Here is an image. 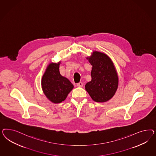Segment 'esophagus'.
I'll use <instances>...</instances> for the list:
<instances>
[{
  "mask_svg": "<svg viewBox=\"0 0 156 156\" xmlns=\"http://www.w3.org/2000/svg\"><path fill=\"white\" fill-rule=\"evenodd\" d=\"M77 86L78 87H83V83L82 82H79V83H78L77 84Z\"/></svg>",
  "mask_w": 156,
  "mask_h": 156,
  "instance_id": "esophagus-1",
  "label": "esophagus"
}]
</instances>
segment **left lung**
I'll return each instance as SVG.
<instances>
[{"label": "left lung", "instance_id": "1", "mask_svg": "<svg viewBox=\"0 0 156 156\" xmlns=\"http://www.w3.org/2000/svg\"><path fill=\"white\" fill-rule=\"evenodd\" d=\"M86 59L92 70L91 80L86 84L85 89L95 102H107L118 89V74L113 63L106 54L96 51Z\"/></svg>", "mask_w": 156, "mask_h": 156}]
</instances>
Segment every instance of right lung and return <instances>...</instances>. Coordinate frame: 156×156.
I'll list each match as a JSON object with an SVG mask.
<instances>
[{
  "label": "right lung",
  "instance_id": "obj_1",
  "mask_svg": "<svg viewBox=\"0 0 156 156\" xmlns=\"http://www.w3.org/2000/svg\"><path fill=\"white\" fill-rule=\"evenodd\" d=\"M61 62L50 63L46 68L42 78L43 91L48 99L54 104L65 101L74 86L66 77L59 73Z\"/></svg>",
  "mask_w": 156,
  "mask_h": 156
}]
</instances>
